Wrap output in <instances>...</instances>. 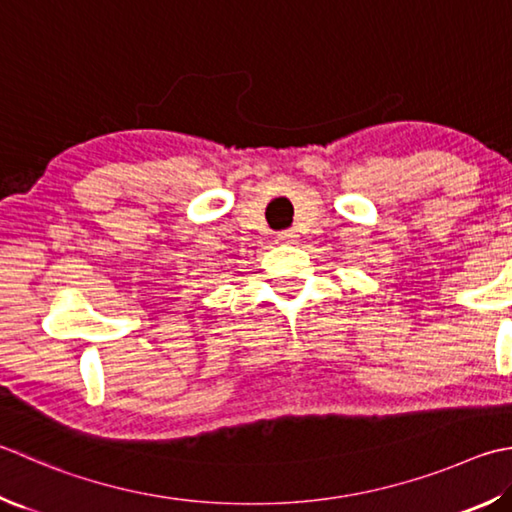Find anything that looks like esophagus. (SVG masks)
Listing matches in <instances>:
<instances>
[{
	"instance_id": "obj_1",
	"label": "esophagus",
	"mask_w": 512,
	"mask_h": 512,
	"mask_svg": "<svg viewBox=\"0 0 512 512\" xmlns=\"http://www.w3.org/2000/svg\"><path fill=\"white\" fill-rule=\"evenodd\" d=\"M295 239H297L295 230H282L280 235H277V241H280V244H295Z\"/></svg>"
}]
</instances>
